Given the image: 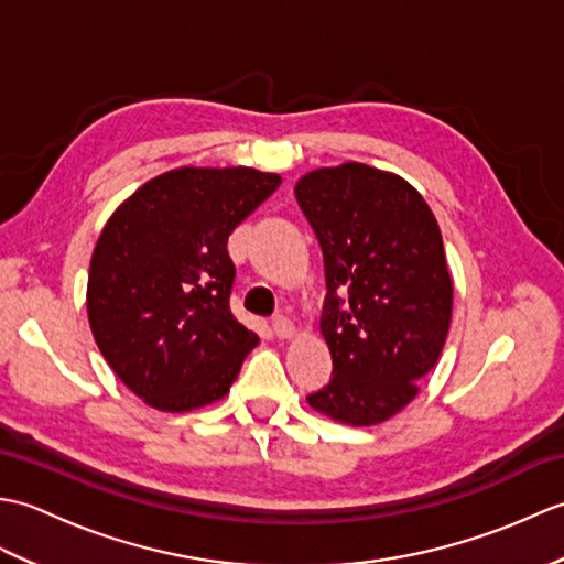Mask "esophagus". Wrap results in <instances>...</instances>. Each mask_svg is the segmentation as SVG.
Segmentation results:
<instances>
[{
  "label": "esophagus",
  "instance_id": "obj_1",
  "mask_svg": "<svg viewBox=\"0 0 564 564\" xmlns=\"http://www.w3.org/2000/svg\"><path fill=\"white\" fill-rule=\"evenodd\" d=\"M271 329H273V334L279 339H291L293 334H295V325H293L289 317H283V315H275L271 319Z\"/></svg>",
  "mask_w": 564,
  "mask_h": 564
}]
</instances>
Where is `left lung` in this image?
<instances>
[{
  "label": "left lung",
  "mask_w": 564,
  "mask_h": 564,
  "mask_svg": "<svg viewBox=\"0 0 564 564\" xmlns=\"http://www.w3.org/2000/svg\"><path fill=\"white\" fill-rule=\"evenodd\" d=\"M295 198L327 279L332 380L307 402L334 422L380 424L414 400L446 344L453 281L438 223L412 184L361 162L305 174Z\"/></svg>",
  "instance_id": "8db88e82"
}]
</instances>
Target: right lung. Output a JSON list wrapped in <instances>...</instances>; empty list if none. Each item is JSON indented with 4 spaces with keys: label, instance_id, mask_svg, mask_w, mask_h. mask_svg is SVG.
Masks as SVG:
<instances>
[{
    "label": "right lung",
    "instance_id": "add662e5",
    "mask_svg": "<svg viewBox=\"0 0 564 564\" xmlns=\"http://www.w3.org/2000/svg\"><path fill=\"white\" fill-rule=\"evenodd\" d=\"M279 184L251 166H182L142 184L104 225L87 283L91 334L154 410L218 402L259 344L230 310L227 237Z\"/></svg>",
    "mask_w": 564,
    "mask_h": 564
}]
</instances>
